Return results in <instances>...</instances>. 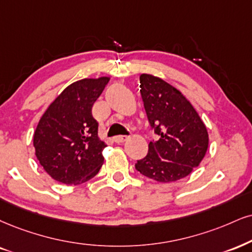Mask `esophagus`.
Returning a JSON list of instances; mask_svg holds the SVG:
<instances>
[{
  "mask_svg": "<svg viewBox=\"0 0 252 252\" xmlns=\"http://www.w3.org/2000/svg\"><path fill=\"white\" fill-rule=\"evenodd\" d=\"M127 139H128V136L127 135H118V136H114L113 140L117 142V144H123V142H125Z\"/></svg>",
  "mask_w": 252,
  "mask_h": 252,
  "instance_id": "34e87169",
  "label": "esophagus"
}]
</instances>
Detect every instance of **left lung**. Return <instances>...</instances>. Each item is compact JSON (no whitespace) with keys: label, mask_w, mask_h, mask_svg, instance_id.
Instances as JSON below:
<instances>
[{"label":"left lung","mask_w":252,"mask_h":252,"mask_svg":"<svg viewBox=\"0 0 252 252\" xmlns=\"http://www.w3.org/2000/svg\"><path fill=\"white\" fill-rule=\"evenodd\" d=\"M140 92L152 128L160 136L135 163L136 170L158 182L186 178L200 166L209 135L194 106L178 89L153 74L140 76Z\"/></svg>","instance_id":"left-lung-1"}]
</instances>
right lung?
I'll list each match as a JSON object with an SVG mask.
<instances>
[{"mask_svg": "<svg viewBox=\"0 0 252 252\" xmlns=\"http://www.w3.org/2000/svg\"><path fill=\"white\" fill-rule=\"evenodd\" d=\"M110 77L77 80L49 105L40 117L33 147L40 166L52 179L77 186L97 175L106 144L98 136L92 106Z\"/></svg>", "mask_w": 252, "mask_h": 252, "instance_id": "1", "label": "right lung"}]
</instances>
